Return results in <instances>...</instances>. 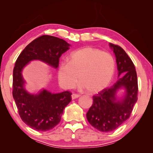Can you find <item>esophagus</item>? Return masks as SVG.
Masks as SVG:
<instances>
[{
	"instance_id": "obj_1",
	"label": "esophagus",
	"mask_w": 153,
	"mask_h": 153,
	"mask_svg": "<svg viewBox=\"0 0 153 153\" xmlns=\"http://www.w3.org/2000/svg\"><path fill=\"white\" fill-rule=\"evenodd\" d=\"M79 96H80V95H78V94H75V93H74V94H72V95H71V99H72L73 100H74V99H77V98H78V97H79Z\"/></svg>"
}]
</instances>
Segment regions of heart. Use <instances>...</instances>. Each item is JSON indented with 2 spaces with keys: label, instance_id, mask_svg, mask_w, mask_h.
<instances>
[{
  "label": "heart",
  "instance_id": "b5f03b06",
  "mask_svg": "<svg viewBox=\"0 0 153 153\" xmlns=\"http://www.w3.org/2000/svg\"><path fill=\"white\" fill-rule=\"evenodd\" d=\"M115 71L111 54L92 47L72 52L69 62H61L58 67V83L64 89L72 88L77 82L90 94L96 93L108 85Z\"/></svg>",
  "mask_w": 153,
  "mask_h": 153
}]
</instances>
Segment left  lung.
Returning a JSON list of instances; mask_svg holds the SVG:
<instances>
[{
    "mask_svg": "<svg viewBox=\"0 0 153 153\" xmlns=\"http://www.w3.org/2000/svg\"><path fill=\"white\" fill-rule=\"evenodd\" d=\"M115 54L118 80L93 97V103L86 116L89 123L102 132L114 131L130 116L137 100L138 83L135 68L131 58L118 45L109 43ZM125 89L121 99L116 97L120 88Z\"/></svg>",
    "mask_w": 153,
    "mask_h": 153,
    "instance_id": "8db88e82",
    "label": "left lung"
}]
</instances>
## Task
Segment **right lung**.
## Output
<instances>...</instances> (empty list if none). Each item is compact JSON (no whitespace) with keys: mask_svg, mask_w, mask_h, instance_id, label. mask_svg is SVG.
Wrapping results in <instances>:
<instances>
[{"mask_svg":"<svg viewBox=\"0 0 153 153\" xmlns=\"http://www.w3.org/2000/svg\"><path fill=\"white\" fill-rule=\"evenodd\" d=\"M70 46L62 39L42 35L31 42L16 61L13 70V98L22 121L35 130L48 131L60 122L64 109L71 100V93L64 91L54 94L43 89L37 94H31L25 89L22 70L30 62L35 60L57 68L60 57Z\"/></svg>","mask_w":153,"mask_h":153,"instance_id":"1","label":"right lung"}]
</instances>
